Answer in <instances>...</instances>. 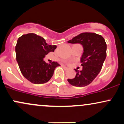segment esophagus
I'll return each mask as SVG.
<instances>
[{"label":"esophagus","instance_id":"esophagus-1","mask_svg":"<svg viewBox=\"0 0 124 124\" xmlns=\"http://www.w3.org/2000/svg\"><path fill=\"white\" fill-rule=\"evenodd\" d=\"M62 67H63V68L65 69V70H68V69H69V68H67V67H66L65 66H64V65H62Z\"/></svg>","mask_w":124,"mask_h":124}]
</instances>
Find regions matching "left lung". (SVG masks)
<instances>
[{
    "label": "left lung",
    "mask_w": 124,
    "mask_h": 124,
    "mask_svg": "<svg viewBox=\"0 0 124 124\" xmlns=\"http://www.w3.org/2000/svg\"><path fill=\"white\" fill-rule=\"evenodd\" d=\"M71 44H80L83 53L80 59L83 69H75L77 72L73 79H68L71 85L84 87L89 85L99 75L107 56V44L101 35L93 32H83L68 41Z\"/></svg>",
    "instance_id": "obj_1"
}]
</instances>
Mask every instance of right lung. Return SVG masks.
<instances>
[{"label": "right lung", "mask_w": 124, "mask_h": 124, "mask_svg": "<svg viewBox=\"0 0 124 124\" xmlns=\"http://www.w3.org/2000/svg\"><path fill=\"white\" fill-rule=\"evenodd\" d=\"M56 45H48L44 38L34 33L21 35L16 46V60L24 77L34 84L48 82L55 69L60 65L56 62L47 63L45 55L54 52Z\"/></svg>", "instance_id": "obj_1"}]
</instances>
